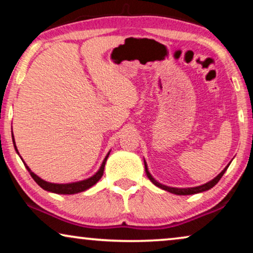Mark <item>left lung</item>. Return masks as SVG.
I'll list each match as a JSON object with an SVG mask.
<instances>
[{
    "instance_id": "obj_1",
    "label": "left lung",
    "mask_w": 253,
    "mask_h": 253,
    "mask_svg": "<svg viewBox=\"0 0 253 253\" xmlns=\"http://www.w3.org/2000/svg\"><path fill=\"white\" fill-rule=\"evenodd\" d=\"M228 167H229V165H228L227 167L224 168L223 170L221 171L220 174L216 176L215 178H213L212 181L209 182V183H206V184H204V185H200V186H196V188H188V189H177V188H169V186H166V185H164V184H161V183H159V182L155 181V179H154L153 177H152V175L150 174V171H148V169H147V165H146V162H145V171H146V175H147V177L150 178V181H151L152 183H153L154 185L159 186V188L164 189V190H166V191H168V192L175 193V195H178V196H185V195H195V193L204 192V191H206V190H210L211 188H213V186L215 185L216 183L220 181V178L222 177L223 174H224V171L227 170V168H228Z\"/></svg>"
}]
</instances>
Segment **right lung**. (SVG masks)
I'll return each mask as SVG.
<instances>
[{"instance_id": "right-lung-1", "label": "right lung", "mask_w": 253, "mask_h": 253, "mask_svg": "<svg viewBox=\"0 0 253 253\" xmlns=\"http://www.w3.org/2000/svg\"><path fill=\"white\" fill-rule=\"evenodd\" d=\"M12 140H13V144H15L13 134H12ZM15 148L17 151L16 144H15ZM17 153H18V151H17ZM108 155H109V153L107 154V157L105 158V160H103V162H102L101 167H100L99 171L96 172L95 175H93L92 177H89L87 179H84V181L76 182V183H69V184H55V183H49V182L43 181V179L38 177V176L34 174V172L31 171V169L27 167L25 164H24V165H25L27 170L30 171V175L32 176V178L38 183V185H40L43 190H47V191H50V192H54V193H60V195H74V193H78V192L85 191V190L89 189L91 186L94 185L100 178L102 177L103 169H105V165H106V161H107V158H108Z\"/></svg>"}]
</instances>
